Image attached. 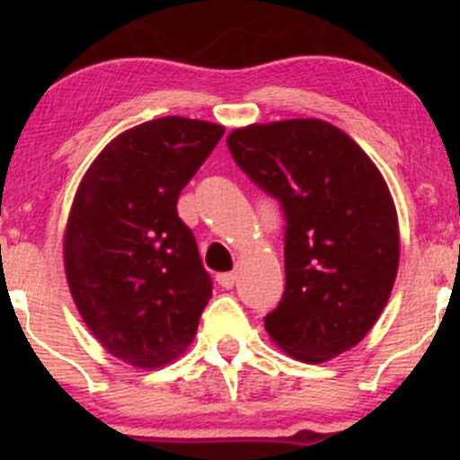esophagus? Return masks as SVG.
I'll return each instance as SVG.
<instances>
[{
	"instance_id": "esophagus-1",
	"label": "esophagus",
	"mask_w": 460,
	"mask_h": 460,
	"mask_svg": "<svg viewBox=\"0 0 460 460\" xmlns=\"http://www.w3.org/2000/svg\"><path fill=\"white\" fill-rule=\"evenodd\" d=\"M235 279H237V277H235V272H223V274H218V277H216V281H218L220 288L231 289V288H234Z\"/></svg>"
}]
</instances>
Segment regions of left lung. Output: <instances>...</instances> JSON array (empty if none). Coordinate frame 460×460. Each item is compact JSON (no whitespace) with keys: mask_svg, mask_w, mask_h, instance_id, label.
Segmentation results:
<instances>
[{"mask_svg":"<svg viewBox=\"0 0 460 460\" xmlns=\"http://www.w3.org/2000/svg\"><path fill=\"white\" fill-rule=\"evenodd\" d=\"M226 146L283 209L285 292L263 318L268 335L305 363L350 350L376 324L398 272V216L383 175L320 119L248 125Z\"/></svg>","mask_w":460,"mask_h":460,"instance_id":"8db88e82","label":"left lung"}]
</instances>
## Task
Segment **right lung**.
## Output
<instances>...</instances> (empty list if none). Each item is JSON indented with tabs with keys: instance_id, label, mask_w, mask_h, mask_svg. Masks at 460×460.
<instances>
[{
	"instance_id": "right-lung-1",
	"label": "right lung",
	"mask_w": 460,
	"mask_h": 460,
	"mask_svg": "<svg viewBox=\"0 0 460 460\" xmlns=\"http://www.w3.org/2000/svg\"><path fill=\"white\" fill-rule=\"evenodd\" d=\"M223 134L183 116L149 120L110 142L77 188L65 234L68 288L105 350L136 367L181 355L212 298L177 200Z\"/></svg>"
}]
</instances>
